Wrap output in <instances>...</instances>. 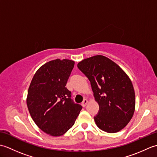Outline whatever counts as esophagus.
Wrapping results in <instances>:
<instances>
[{
	"label": "esophagus",
	"instance_id": "34e87169",
	"mask_svg": "<svg viewBox=\"0 0 157 157\" xmlns=\"http://www.w3.org/2000/svg\"><path fill=\"white\" fill-rule=\"evenodd\" d=\"M88 101L87 99H84V101H83V102H82V105L84 106V107H85V106H86V105L88 104Z\"/></svg>",
	"mask_w": 157,
	"mask_h": 157
}]
</instances>
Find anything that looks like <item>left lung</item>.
<instances>
[{"mask_svg": "<svg viewBox=\"0 0 157 157\" xmlns=\"http://www.w3.org/2000/svg\"><path fill=\"white\" fill-rule=\"evenodd\" d=\"M78 67L90 82L99 112L96 125L107 133H116L128 125L134 115L135 92L131 79L112 60L96 55L82 60Z\"/></svg>", "mask_w": 157, "mask_h": 157, "instance_id": "left-lung-1", "label": "left lung"}]
</instances>
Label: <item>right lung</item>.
<instances>
[{"label": "right lung", "instance_id": "1", "mask_svg": "<svg viewBox=\"0 0 157 157\" xmlns=\"http://www.w3.org/2000/svg\"><path fill=\"white\" fill-rule=\"evenodd\" d=\"M69 59L52 60L40 67L29 86L26 102L32 119L42 131L61 136L74 125L82 109L71 99L66 84L74 67Z\"/></svg>", "mask_w": 157, "mask_h": 157}]
</instances>
